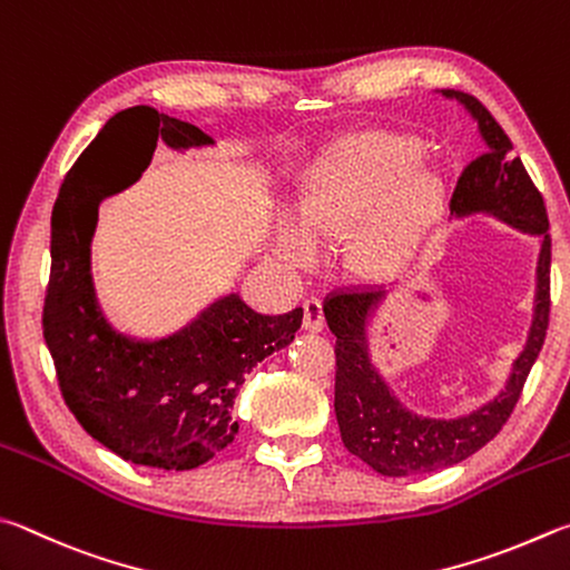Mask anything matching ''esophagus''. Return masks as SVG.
Here are the masks:
<instances>
[{
	"instance_id": "esophagus-1",
	"label": "esophagus",
	"mask_w": 570,
	"mask_h": 570,
	"mask_svg": "<svg viewBox=\"0 0 570 570\" xmlns=\"http://www.w3.org/2000/svg\"><path fill=\"white\" fill-rule=\"evenodd\" d=\"M326 326L324 304L318 298H306L304 302V328L306 331H321Z\"/></svg>"
}]
</instances>
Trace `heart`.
I'll return each instance as SVG.
<instances>
[{
    "label": "heart",
    "instance_id": "obj_1",
    "mask_svg": "<svg viewBox=\"0 0 570 570\" xmlns=\"http://www.w3.org/2000/svg\"><path fill=\"white\" fill-rule=\"evenodd\" d=\"M426 149L389 131L336 141L308 174L304 206L286 204L276 219V256L288 272L316 264L324 236L346 235L351 272L371 278L399 274L446 206L436 171L421 169Z\"/></svg>",
    "mask_w": 570,
    "mask_h": 570
}]
</instances>
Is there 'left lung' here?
I'll return each mask as SVG.
<instances>
[{"instance_id": "8db88e82", "label": "left lung", "mask_w": 570, "mask_h": 570, "mask_svg": "<svg viewBox=\"0 0 570 570\" xmlns=\"http://www.w3.org/2000/svg\"><path fill=\"white\" fill-rule=\"evenodd\" d=\"M439 95L456 99L479 124L485 151L459 177L451 196V216L485 214L523 234L541 239L535 266L533 318L525 346L513 361L505 389L465 416L431 419L403 406L389 381L371 361L368 321L384 304L386 292H341L328 296L324 314L336 336L334 409L344 446L381 475H419L449 469L483 449L509 421L521 399L525 379L546 341L551 314V236L541 191L535 189L523 161L513 157V144L501 124L479 99L456 89Z\"/></svg>"}]
</instances>
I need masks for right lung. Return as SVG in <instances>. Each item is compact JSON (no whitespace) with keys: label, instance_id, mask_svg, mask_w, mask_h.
I'll use <instances>...</instances> for the list:
<instances>
[{"label":"right lung","instance_id":"right-lung-1","mask_svg":"<svg viewBox=\"0 0 570 570\" xmlns=\"http://www.w3.org/2000/svg\"><path fill=\"white\" fill-rule=\"evenodd\" d=\"M134 139L144 149L137 177L159 139L177 151L214 144L194 124L151 107L111 117L69 169L51 212L41 326L61 396L91 439L137 465L191 471L234 441L239 423L232 409L244 376L292 344L304 308L266 316L232 292L169 336L137 338L114 328L97 298L91 239L99 204L111 194L109 164L119 149H134Z\"/></svg>","mask_w":570,"mask_h":570}]
</instances>
